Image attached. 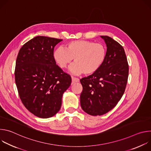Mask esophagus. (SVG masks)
Masks as SVG:
<instances>
[{"label":"esophagus","mask_w":151,"mask_h":151,"mask_svg":"<svg viewBox=\"0 0 151 151\" xmlns=\"http://www.w3.org/2000/svg\"><path fill=\"white\" fill-rule=\"evenodd\" d=\"M72 83H75V82H78L79 81V79L78 78L74 77V76H72Z\"/></svg>","instance_id":"1"}]
</instances>
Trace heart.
<instances>
[{"instance_id":"1","label":"heart","mask_w":151,"mask_h":151,"mask_svg":"<svg viewBox=\"0 0 151 151\" xmlns=\"http://www.w3.org/2000/svg\"><path fill=\"white\" fill-rule=\"evenodd\" d=\"M107 55L106 47L100 43L79 40L68 42L64 49L60 47L54 51L53 57L59 66L66 69L74 58L70 70L78 75H91L103 65Z\"/></svg>"}]
</instances>
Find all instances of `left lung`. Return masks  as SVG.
<instances>
[{
    "label": "left lung",
    "mask_w": 151,
    "mask_h": 151,
    "mask_svg": "<svg viewBox=\"0 0 151 151\" xmlns=\"http://www.w3.org/2000/svg\"><path fill=\"white\" fill-rule=\"evenodd\" d=\"M101 37L107 46L105 61L96 72L80 79L83 87L81 107L93 116L105 114L117 104L124 93L128 76V64L122 46L109 36Z\"/></svg>",
    "instance_id": "8db88e82"
}]
</instances>
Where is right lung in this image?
I'll list each match as a JSON object with an SVG mask.
<instances>
[{
    "label": "right lung",
    "instance_id": "1",
    "mask_svg": "<svg viewBox=\"0 0 151 151\" xmlns=\"http://www.w3.org/2000/svg\"><path fill=\"white\" fill-rule=\"evenodd\" d=\"M62 39L36 36L23 45L17 55L15 80L19 98L35 116L48 118L60 109L70 76L56 64L55 46Z\"/></svg>",
    "mask_w": 151,
    "mask_h": 151
}]
</instances>
